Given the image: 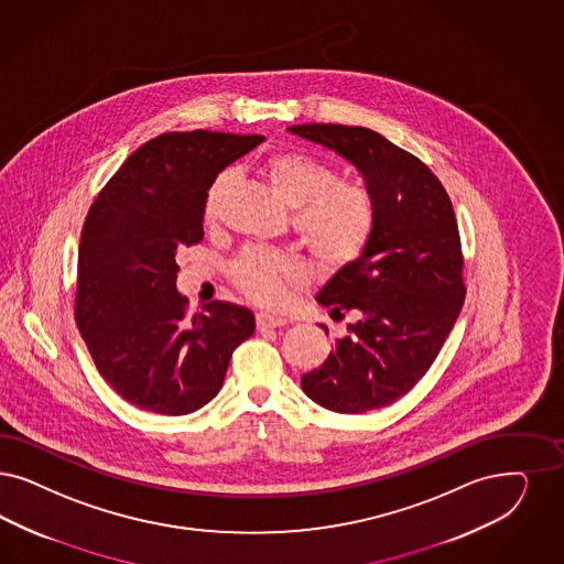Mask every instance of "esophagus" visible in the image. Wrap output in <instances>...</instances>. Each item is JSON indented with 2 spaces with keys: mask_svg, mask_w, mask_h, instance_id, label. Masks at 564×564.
<instances>
[{
  "mask_svg": "<svg viewBox=\"0 0 564 564\" xmlns=\"http://www.w3.org/2000/svg\"><path fill=\"white\" fill-rule=\"evenodd\" d=\"M288 325V318L285 316H279V314H267V312H260L256 316V327L260 330L274 329V327H283Z\"/></svg>",
  "mask_w": 564,
  "mask_h": 564,
  "instance_id": "obj_1",
  "label": "esophagus"
}]
</instances>
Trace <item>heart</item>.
<instances>
[{"label":"heart","mask_w":564,"mask_h":564,"mask_svg":"<svg viewBox=\"0 0 564 564\" xmlns=\"http://www.w3.org/2000/svg\"><path fill=\"white\" fill-rule=\"evenodd\" d=\"M272 189L290 206L293 229L325 269L354 262L372 234V204L360 187L337 181L325 162L302 152H279L264 162ZM234 171L216 176L204 199V218H218ZM234 283L250 300L267 306L285 302L293 285L306 281V264L290 252L246 250L231 269Z\"/></svg>","instance_id":"obj_1"}]
</instances>
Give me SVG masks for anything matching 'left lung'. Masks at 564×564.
<instances>
[{"label": "left lung", "instance_id": "left-lung-1", "mask_svg": "<svg viewBox=\"0 0 564 564\" xmlns=\"http://www.w3.org/2000/svg\"><path fill=\"white\" fill-rule=\"evenodd\" d=\"M288 131L348 160L375 214L367 248L316 293L333 318L354 323L325 365L302 375V389L333 412L383 409L419 383L463 311L452 202L419 158L370 129L314 122Z\"/></svg>", "mask_w": 564, "mask_h": 564}]
</instances>
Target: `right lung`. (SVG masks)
Segmentation results:
<instances>
[{"instance_id":"obj_1","label":"right lung","mask_w":564,"mask_h":564,"mask_svg":"<svg viewBox=\"0 0 564 564\" xmlns=\"http://www.w3.org/2000/svg\"><path fill=\"white\" fill-rule=\"evenodd\" d=\"M264 141L218 131L164 133L124 160L96 197L78 246L75 318L99 375L158 414H189L223 388L252 312L214 300L194 318L176 292V252L204 237L214 178Z\"/></svg>"}]
</instances>
